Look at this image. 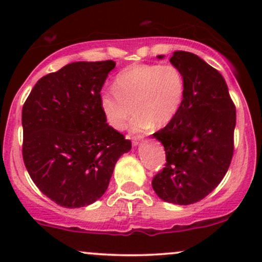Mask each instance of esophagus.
Returning a JSON list of instances; mask_svg holds the SVG:
<instances>
[{
    "label": "esophagus",
    "instance_id": "34e87169",
    "mask_svg": "<svg viewBox=\"0 0 262 262\" xmlns=\"http://www.w3.org/2000/svg\"><path fill=\"white\" fill-rule=\"evenodd\" d=\"M143 139V137L141 135H137V137H132V144H133L134 146H137L138 144H139V141Z\"/></svg>",
    "mask_w": 262,
    "mask_h": 262
}]
</instances>
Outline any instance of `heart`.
Returning a JSON list of instances; mask_svg holds the SVG:
<instances>
[{
    "label": "heart",
    "mask_w": 262,
    "mask_h": 262,
    "mask_svg": "<svg viewBox=\"0 0 262 262\" xmlns=\"http://www.w3.org/2000/svg\"><path fill=\"white\" fill-rule=\"evenodd\" d=\"M114 90L100 93L104 119L114 129H123L137 111L129 129L145 132L172 121L181 110L186 81L181 69L172 64H134L123 69L114 79Z\"/></svg>",
    "instance_id": "heart-1"
}]
</instances>
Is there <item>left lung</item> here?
Here are the masks:
<instances>
[{
    "instance_id": "obj_1",
    "label": "left lung",
    "mask_w": 262,
    "mask_h": 262,
    "mask_svg": "<svg viewBox=\"0 0 262 262\" xmlns=\"http://www.w3.org/2000/svg\"><path fill=\"white\" fill-rule=\"evenodd\" d=\"M170 62L181 69L186 93L177 116L154 133L166 164L151 185L165 202L187 206L208 196L229 169L236 111L224 77L200 56L179 50Z\"/></svg>"
}]
</instances>
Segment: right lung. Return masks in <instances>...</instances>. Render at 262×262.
<instances>
[{
    "label": "right lung",
    "instance_id": "add662e5",
    "mask_svg": "<svg viewBox=\"0 0 262 262\" xmlns=\"http://www.w3.org/2000/svg\"><path fill=\"white\" fill-rule=\"evenodd\" d=\"M116 62L76 61L35 83L23 104V161L35 186L65 208L103 196L130 140L108 125L100 93Z\"/></svg>",
    "mask_w": 262,
    "mask_h": 262
}]
</instances>
